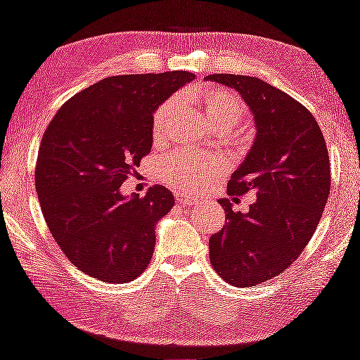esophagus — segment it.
<instances>
[{
	"mask_svg": "<svg viewBox=\"0 0 360 360\" xmlns=\"http://www.w3.org/2000/svg\"><path fill=\"white\" fill-rule=\"evenodd\" d=\"M177 202H179V205H183L184 207H196L199 205V201L196 198L186 196V194H179V196H177Z\"/></svg>",
	"mask_w": 360,
	"mask_h": 360,
	"instance_id": "obj_1",
	"label": "esophagus"
}]
</instances>
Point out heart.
I'll return each mask as SVG.
<instances>
[{"instance_id": "obj_1", "label": "heart", "mask_w": 360, "mask_h": 360, "mask_svg": "<svg viewBox=\"0 0 360 360\" xmlns=\"http://www.w3.org/2000/svg\"><path fill=\"white\" fill-rule=\"evenodd\" d=\"M202 117L211 127L231 131L243 117V103L236 94L216 86H206L196 95ZM177 98H169L155 110L153 119V136L158 142L166 139L169 124L174 117ZM219 172V164L213 159H198L183 153H171L159 162V174L164 183L181 191L196 193Z\"/></svg>"}]
</instances>
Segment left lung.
Listing matches in <instances>:
<instances>
[{
	"instance_id": "8db88e82",
	"label": "left lung",
	"mask_w": 360,
	"mask_h": 360,
	"mask_svg": "<svg viewBox=\"0 0 360 360\" xmlns=\"http://www.w3.org/2000/svg\"><path fill=\"white\" fill-rule=\"evenodd\" d=\"M241 95L253 115V144L228 183L229 196L257 194L248 213L218 199L226 224L210 238V259L233 287H255L292 265L317 229L330 193V161L317 120L266 82L213 73ZM236 199V198H233Z\"/></svg>"
}]
</instances>
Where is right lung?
Segmentation results:
<instances>
[{
  "mask_svg": "<svg viewBox=\"0 0 360 360\" xmlns=\"http://www.w3.org/2000/svg\"><path fill=\"white\" fill-rule=\"evenodd\" d=\"M191 72L117 75L60 107L38 153L34 186L45 221L80 271L107 283L137 278L153 258L155 226L174 206L158 184L144 198L120 186L153 147L154 112Z\"/></svg>",
  "mask_w": 360,
  "mask_h": 360,
  "instance_id": "right-lung-1",
  "label": "right lung"
}]
</instances>
